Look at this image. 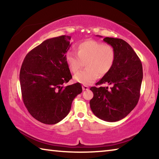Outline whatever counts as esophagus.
<instances>
[{
	"mask_svg": "<svg viewBox=\"0 0 159 159\" xmlns=\"http://www.w3.org/2000/svg\"><path fill=\"white\" fill-rule=\"evenodd\" d=\"M82 88H83V90H88V86H87V85H83L82 86Z\"/></svg>",
	"mask_w": 159,
	"mask_h": 159,
	"instance_id": "obj_1",
	"label": "esophagus"
}]
</instances>
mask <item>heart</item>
I'll list each match as a JSON object with an SVG mask.
<instances>
[{
  "mask_svg": "<svg viewBox=\"0 0 159 159\" xmlns=\"http://www.w3.org/2000/svg\"><path fill=\"white\" fill-rule=\"evenodd\" d=\"M77 54L69 51L65 60L72 73L76 74L85 62L86 69L74 76V80L83 85H90L98 79L99 74L104 76L114 65L116 53L111 45L102 43L87 40L77 45Z\"/></svg>",
  "mask_w": 159,
  "mask_h": 159,
  "instance_id": "obj_1",
  "label": "heart"
}]
</instances>
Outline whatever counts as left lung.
<instances>
[{
	"label": "left lung",
	"instance_id": "1",
	"mask_svg": "<svg viewBox=\"0 0 159 159\" xmlns=\"http://www.w3.org/2000/svg\"><path fill=\"white\" fill-rule=\"evenodd\" d=\"M102 37L100 36H98ZM103 41L114 48L115 61L111 70L96 85L108 83V87H92L90 109L97 117L108 122L123 119L138 104L143 79L141 61L127 42L106 37Z\"/></svg>",
	"mask_w": 159,
	"mask_h": 159
}]
</instances>
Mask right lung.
Wrapping results in <instances>:
<instances>
[{
  "instance_id": "obj_1",
  "label": "right lung",
  "mask_w": 159,
  "mask_h": 159,
  "mask_svg": "<svg viewBox=\"0 0 159 159\" xmlns=\"http://www.w3.org/2000/svg\"><path fill=\"white\" fill-rule=\"evenodd\" d=\"M71 36L44 41L26 55L20 73L23 102L32 116L45 124L57 123L82 93L79 83L64 87L72 76L65 60Z\"/></svg>"
}]
</instances>
